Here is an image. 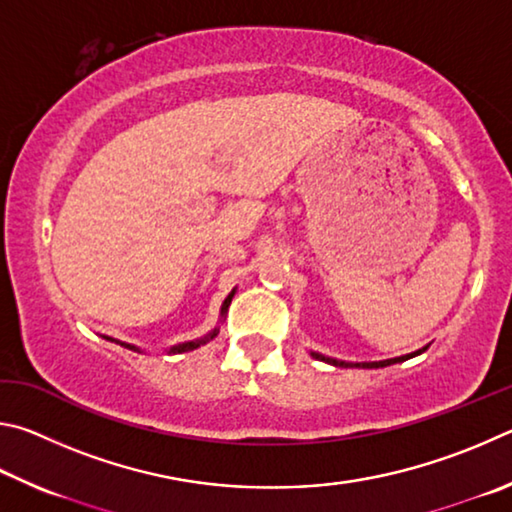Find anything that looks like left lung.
Instances as JSON below:
<instances>
[{
	"label": "left lung",
	"mask_w": 512,
	"mask_h": 512,
	"mask_svg": "<svg viewBox=\"0 0 512 512\" xmlns=\"http://www.w3.org/2000/svg\"><path fill=\"white\" fill-rule=\"evenodd\" d=\"M423 351H427V346L423 348ZM423 351H416V353H411V355H402V357H393V360H384V362H364V364H348V362L330 360V357H324V355H319V353H312V357H317V360H321V362L335 364V366H362V369H380V366H389V364H396V362L411 360V357H416V355H420Z\"/></svg>",
	"instance_id": "obj_1"
}]
</instances>
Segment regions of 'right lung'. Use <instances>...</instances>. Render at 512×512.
Masks as SVG:
<instances>
[{
	"label": "right lung",
	"mask_w": 512,
	"mask_h": 512,
	"mask_svg": "<svg viewBox=\"0 0 512 512\" xmlns=\"http://www.w3.org/2000/svg\"><path fill=\"white\" fill-rule=\"evenodd\" d=\"M231 297H233V292L229 294L227 299H224V303H222V315L224 312H227V308H229V303H231ZM215 335H218V330H213V333L209 335V337H204V339H197V342H186V344H179V346H173L170 348L168 353H186V351H193V348H197L200 344H204V342H209V339H213ZM105 339H110V337H105ZM114 342V339H112ZM121 346H125V348H130V351H137L139 353V348L137 346H132V344H121Z\"/></svg>",
	"instance_id": "1"
}]
</instances>
